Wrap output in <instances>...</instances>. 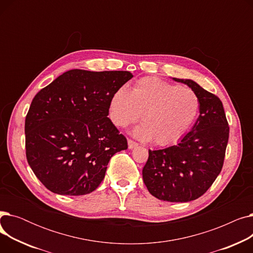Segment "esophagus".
Returning <instances> with one entry per match:
<instances>
[{
  "mask_svg": "<svg viewBox=\"0 0 253 253\" xmlns=\"http://www.w3.org/2000/svg\"><path fill=\"white\" fill-rule=\"evenodd\" d=\"M137 145H138V144H137L135 141L131 140V139H128V148H129V150H132V149L136 148Z\"/></svg>",
  "mask_w": 253,
  "mask_h": 253,
  "instance_id": "34e87169",
  "label": "esophagus"
}]
</instances>
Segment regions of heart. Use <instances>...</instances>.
<instances>
[{"label": "heart", "mask_w": 253, "mask_h": 253, "mask_svg": "<svg viewBox=\"0 0 253 253\" xmlns=\"http://www.w3.org/2000/svg\"><path fill=\"white\" fill-rule=\"evenodd\" d=\"M200 109L196 93L158 78H143L130 92L122 87L111 98L113 122L126 127L142 114L143 124L133 130L141 140L166 147L178 141L191 128Z\"/></svg>", "instance_id": "heart-1"}]
</instances>
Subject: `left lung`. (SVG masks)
<instances>
[{
  "instance_id": "left-lung-1",
  "label": "left lung",
  "mask_w": 253,
  "mask_h": 253,
  "mask_svg": "<svg viewBox=\"0 0 253 253\" xmlns=\"http://www.w3.org/2000/svg\"><path fill=\"white\" fill-rule=\"evenodd\" d=\"M198 95L196 123L176 145L149 150L142 178L151 195L167 202H190L201 197L220 173L229 140L222 102L191 79L172 78Z\"/></svg>"
}]
</instances>
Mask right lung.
<instances>
[{"instance_id":"1","label":"right lung","mask_w":253,"mask_h":253,"mask_svg":"<svg viewBox=\"0 0 253 253\" xmlns=\"http://www.w3.org/2000/svg\"><path fill=\"white\" fill-rule=\"evenodd\" d=\"M133 77L125 71L71 70L37 93L25 118L26 159L45 187L81 196L97 189L111 158L127 139L108 118L115 92Z\"/></svg>"}]
</instances>
